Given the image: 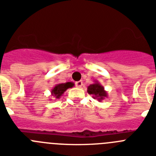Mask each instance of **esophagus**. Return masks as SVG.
<instances>
[{"instance_id": "1", "label": "esophagus", "mask_w": 156, "mask_h": 156, "mask_svg": "<svg viewBox=\"0 0 156 156\" xmlns=\"http://www.w3.org/2000/svg\"><path fill=\"white\" fill-rule=\"evenodd\" d=\"M76 87H81L83 86V81L80 80L76 82Z\"/></svg>"}]
</instances>
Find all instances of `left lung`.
I'll return each instance as SVG.
<instances>
[{"label":"left lung","instance_id":"1","mask_svg":"<svg viewBox=\"0 0 156 156\" xmlns=\"http://www.w3.org/2000/svg\"><path fill=\"white\" fill-rule=\"evenodd\" d=\"M87 93L93 95V98L97 99L99 102L108 97V93L106 90H105L104 87L98 81H94V83L88 86Z\"/></svg>","mask_w":156,"mask_h":156}]
</instances>
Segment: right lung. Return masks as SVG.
Wrapping results in <instances>:
<instances>
[{
    "instance_id": "add662e5",
    "label": "right lung",
    "mask_w": 156,
    "mask_h": 156,
    "mask_svg": "<svg viewBox=\"0 0 156 156\" xmlns=\"http://www.w3.org/2000/svg\"><path fill=\"white\" fill-rule=\"evenodd\" d=\"M73 86L74 83L73 82H66L64 83H58V84H56L55 86L52 88L51 93V95L55 98L59 99L62 96L64 92L67 89L73 87Z\"/></svg>"
}]
</instances>
